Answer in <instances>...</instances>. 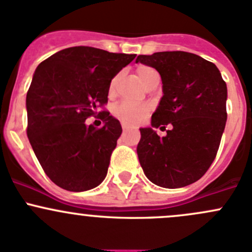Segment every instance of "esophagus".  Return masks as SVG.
Listing matches in <instances>:
<instances>
[{
  "label": "esophagus",
  "instance_id": "1",
  "mask_svg": "<svg viewBox=\"0 0 252 252\" xmlns=\"http://www.w3.org/2000/svg\"><path fill=\"white\" fill-rule=\"evenodd\" d=\"M122 128H123L124 131H128L129 129H130V126H129L126 123H122Z\"/></svg>",
  "mask_w": 252,
  "mask_h": 252
}]
</instances>
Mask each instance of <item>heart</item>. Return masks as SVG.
Returning a JSON list of instances; mask_svg holds the SVG:
<instances>
[{"label": "heart", "instance_id": "b5f03b06", "mask_svg": "<svg viewBox=\"0 0 252 252\" xmlns=\"http://www.w3.org/2000/svg\"><path fill=\"white\" fill-rule=\"evenodd\" d=\"M138 73V77L140 79V81L144 85H146L152 78L157 77L158 73L151 67H147V65H140V67L136 69ZM119 75L114 77L112 79L110 84V94L114 93L116 90V85L118 83ZM147 113V106L142 105V103L133 102V101H122L118 105L114 106L113 108V114L118 119H121L122 122L126 124H135L138 122H140Z\"/></svg>", "mask_w": 252, "mask_h": 252}]
</instances>
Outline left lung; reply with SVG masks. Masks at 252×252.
I'll use <instances>...</instances> for the list:
<instances>
[{
    "instance_id": "obj_1",
    "label": "left lung",
    "mask_w": 252,
    "mask_h": 252,
    "mask_svg": "<svg viewBox=\"0 0 252 252\" xmlns=\"http://www.w3.org/2000/svg\"><path fill=\"white\" fill-rule=\"evenodd\" d=\"M135 62L159 73L163 93L151 126L140 128L136 152L142 171L167 189L192 184L217 155L227 122V84L216 64L194 53L156 52ZM162 125L171 129L161 138L153 129Z\"/></svg>"
}]
</instances>
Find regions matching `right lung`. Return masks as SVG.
Segmentation results:
<instances>
[{"instance_id":"right-lung-1","label":"right lung","mask_w":252,"mask_h":252,"mask_svg":"<svg viewBox=\"0 0 252 252\" xmlns=\"http://www.w3.org/2000/svg\"><path fill=\"white\" fill-rule=\"evenodd\" d=\"M134 58L75 46L37 65L25 101L27 133L45 173L62 189L86 191L106 178L122 126L108 112L98 113L100 129L85 121L107 102L111 80Z\"/></svg>"}]
</instances>
